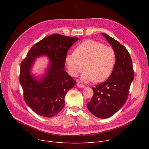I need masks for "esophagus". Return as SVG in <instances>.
I'll return each instance as SVG.
<instances>
[{
	"mask_svg": "<svg viewBox=\"0 0 149 149\" xmlns=\"http://www.w3.org/2000/svg\"><path fill=\"white\" fill-rule=\"evenodd\" d=\"M77 86L78 87L81 88H84L86 87L84 85H83V84H80V83H77Z\"/></svg>",
	"mask_w": 149,
	"mask_h": 149,
	"instance_id": "34e87169",
	"label": "esophagus"
}]
</instances>
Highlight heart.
Listing matches in <instances>:
<instances>
[{"mask_svg":"<svg viewBox=\"0 0 149 149\" xmlns=\"http://www.w3.org/2000/svg\"><path fill=\"white\" fill-rule=\"evenodd\" d=\"M68 72L76 77L85 68L81 80L88 82L103 81L110 76L115 63V53L110 46L88 40L78 46L74 53L66 57ZM85 65H84V64Z\"/></svg>","mask_w":149,"mask_h":149,"instance_id":"obj_1","label":"heart"}]
</instances>
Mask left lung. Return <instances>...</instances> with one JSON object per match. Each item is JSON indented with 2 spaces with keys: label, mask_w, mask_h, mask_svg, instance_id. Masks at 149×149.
<instances>
[{
  "label": "left lung",
  "mask_w": 149,
  "mask_h": 149,
  "mask_svg": "<svg viewBox=\"0 0 149 149\" xmlns=\"http://www.w3.org/2000/svg\"><path fill=\"white\" fill-rule=\"evenodd\" d=\"M112 46L116 61L113 71L107 80L92 88L93 95L88 103V110L100 118L112 116L123 107L127 99L134 72L128 51L109 35L101 33Z\"/></svg>",
  "instance_id": "obj_1"
}]
</instances>
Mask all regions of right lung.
Masks as SVG:
<instances>
[{
  "label": "right lung",
  "mask_w": 149,
  "mask_h": 149,
  "mask_svg": "<svg viewBox=\"0 0 149 149\" xmlns=\"http://www.w3.org/2000/svg\"><path fill=\"white\" fill-rule=\"evenodd\" d=\"M79 40L77 37L58 34L51 35L36 43L20 64L19 80L26 104L37 114L51 118L65 106V97L76 81L64 70L68 49ZM43 55L51 61L40 79L30 74L35 58Z\"/></svg>",
  "instance_id": "obj_1"
}]
</instances>
